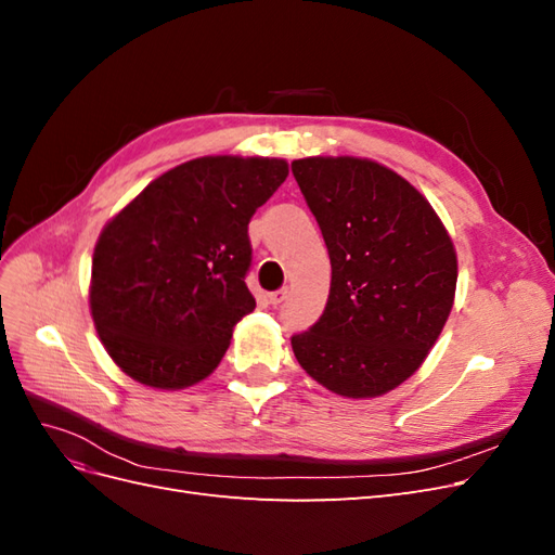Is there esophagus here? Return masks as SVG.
I'll list each match as a JSON object with an SVG mask.
<instances>
[{
	"instance_id": "34e87169",
	"label": "esophagus",
	"mask_w": 555,
	"mask_h": 555,
	"mask_svg": "<svg viewBox=\"0 0 555 555\" xmlns=\"http://www.w3.org/2000/svg\"><path fill=\"white\" fill-rule=\"evenodd\" d=\"M287 296H289V289L282 287V289H275V292L268 294V300H271V306H280V304H284V300H287Z\"/></svg>"
}]
</instances>
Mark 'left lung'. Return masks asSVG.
I'll return each mask as SVG.
<instances>
[{
  "label": "left lung",
  "instance_id": "obj_1",
  "mask_svg": "<svg viewBox=\"0 0 555 555\" xmlns=\"http://www.w3.org/2000/svg\"><path fill=\"white\" fill-rule=\"evenodd\" d=\"M292 173L331 259L324 314L292 349L345 398H375L412 377L440 338L456 294V249L438 212L373 159L306 157Z\"/></svg>",
  "mask_w": 555,
  "mask_h": 555
}]
</instances>
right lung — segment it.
I'll return each instance as SVG.
<instances>
[{
	"label": "right lung",
	"instance_id": "add662e5",
	"mask_svg": "<svg viewBox=\"0 0 555 555\" xmlns=\"http://www.w3.org/2000/svg\"><path fill=\"white\" fill-rule=\"evenodd\" d=\"M289 176L271 157H198L166 171L104 227L90 310L131 379L176 391L206 379L257 308L247 224Z\"/></svg>",
	"mask_w": 555,
	"mask_h": 555
}]
</instances>
